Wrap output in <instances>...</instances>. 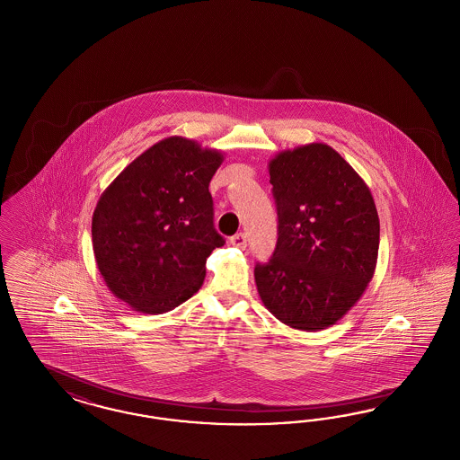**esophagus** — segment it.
<instances>
[{
    "instance_id": "34e87169",
    "label": "esophagus",
    "mask_w": 460,
    "mask_h": 460,
    "mask_svg": "<svg viewBox=\"0 0 460 460\" xmlns=\"http://www.w3.org/2000/svg\"><path fill=\"white\" fill-rule=\"evenodd\" d=\"M229 243L233 246H236V248H246V234L244 233H238V234L229 238Z\"/></svg>"
}]
</instances>
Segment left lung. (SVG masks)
<instances>
[{"instance_id": "obj_1", "label": "left lung", "mask_w": 460, "mask_h": 460, "mask_svg": "<svg viewBox=\"0 0 460 460\" xmlns=\"http://www.w3.org/2000/svg\"><path fill=\"white\" fill-rule=\"evenodd\" d=\"M279 239L254 282L287 326L319 332L362 297L379 253V216L367 183L332 146L311 143L269 163Z\"/></svg>"}]
</instances>
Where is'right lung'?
Instances as JSON below:
<instances>
[{"label": "right lung", "mask_w": 460, "mask_h": 460, "mask_svg": "<svg viewBox=\"0 0 460 460\" xmlns=\"http://www.w3.org/2000/svg\"><path fill=\"white\" fill-rule=\"evenodd\" d=\"M222 161L221 151L172 136L102 193L92 219L96 267L134 311L168 313L204 284L207 258L224 244L208 191Z\"/></svg>", "instance_id": "right-lung-1"}]
</instances>
